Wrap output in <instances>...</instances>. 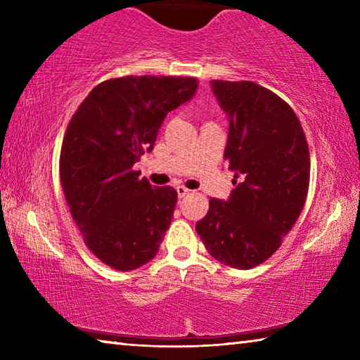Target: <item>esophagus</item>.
Here are the masks:
<instances>
[{"mask_svg":"<svg viewBox=\"0 0 360 360\" xmlns=\"http://www.w3.org/2000/svg\"><path fill=\"white\" fill-rule=\"evenodd\" d=\"M176 192H178V197L179 198H184L186 195L191 192V191H188V188H186L184 186H178V187H176Z\"/></svg>","mask_w":360,"mask_h":360,"instance_id":"obj_1","label":"esophagus"}]
</instances>
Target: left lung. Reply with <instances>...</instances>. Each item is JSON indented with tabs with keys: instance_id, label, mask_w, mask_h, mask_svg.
Here are the masks:
<instances>
[{
	"instance_id": "8db88e82",
	"label": "left lung",
	"mask_w": 360,
	"mask_h": 360,
	"mask_svg": "<svg viewBox=\"0 0 360 360\" xmlns=\"http://www.w3.org/2000/svg\"><path fill=\"white\" fill-rule=\"evenodd\" d=\"M229 119L224 158L241 179L229 200H210L195 230L221 264L249 270L265 262L303 210L309 150L300 120L288 103L260 85L211 81Z\"/></svg>"
}]
</instances>
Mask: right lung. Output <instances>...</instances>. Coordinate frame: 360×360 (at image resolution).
<instances>
[{
    "label": "right lung",
    "mask_w": 360,
    "mask_h": 360,
    "mask_svg": "<svg viewBox=\"0 0 360 360\" xmlns=\"http://www.w3.org/2000/svg\"><path fill=\"white\" fill-rule=\"evenodd\" d=\"M195 77L127 76L101 82L66 129L60 181L87 248L106 265L130 271L155 257L178 192L155 187L133 165L154 149L169 111L193 98Z\"/></svg>",
    "instance_id": "add662e5"
}]
</instances>
